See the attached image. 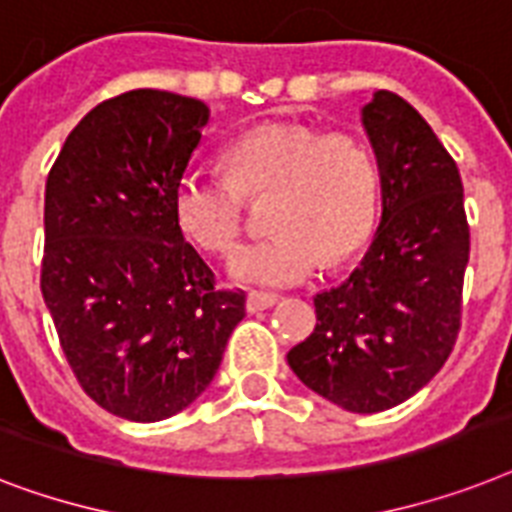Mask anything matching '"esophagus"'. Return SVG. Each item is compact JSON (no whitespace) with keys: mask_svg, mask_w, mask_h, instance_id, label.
Here are the masks:
<instances>
[{"mask_svg":"<svg viewBox=\"0 0 512 512\" xmlns=\"http://www.w3.org/2000/svg\"><path fill=\"white\" fill-rule=\"evenodd\" d=\"M275 304H277L275 293H261V290L248 293V301H245L248 312H264V309H269V306H275Z\"/></svg>","mask_w":512,"mask_h":512,"instance_id":"esophagus-1","label":"esophagus"}]
</instances>
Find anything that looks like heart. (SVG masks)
I'll return each mask as SVG.
<instances>
[{"label":"heart","mask_w":512,"mask_h":512,"mask_svg":"<svg viewBox=\"0 0 512 512\" xmlns=\"http://www.w3.org/2000/svg\"><path fill=\"white\" fill-rule=\"evenodd\" d=\"M224 169H192L174 190V219L192 243L214 256L235 251L245 198L272 192L275 232L243 245L230 275L243 285L282 288L317 269L322 253L338 261L370 235L378 214V158L362 137L306 124H264L224 147Z\"/></svg>","instance_id":"obj_1"}]
</instances>
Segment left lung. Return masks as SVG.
<instances>
[{
  "label": "left lung",
  "mask_w": 512,
  "mask_h": 512,
  "mask_svg": "<svg viewBox=\"0 0 512 512\" xmlns=\"http://www.w3.org/2000/svg\"><path fill=\"white\" fill-rule=\"evenodd\" d=\"M383 214L365 259L314 296V333L288 351L304 386L349 412L407 402L444 367L463 320L470 227L455 158L410 102L362 108Z\"/></svg>",
  "instance_id": "left-lung-1"
}]
</instances>
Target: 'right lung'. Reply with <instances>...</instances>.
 Here are the masks:
<instances>
[{"mask_svg":"<svg viewBox=\"0 0 512 512\" xmlns=\"http://www.w3.org/2000/svg\"><path fill=\"white\" fill-rule=\"evenodd\" d=\"M208 108L132 89L68 134L44 192L42 296L79 386L134 423L198 399L245 317L174 219Z\"/></svg>","mask_w":512,"mask_h":512,"instance_id":"right-lung-1","label":"right lung"}]
</instances>
